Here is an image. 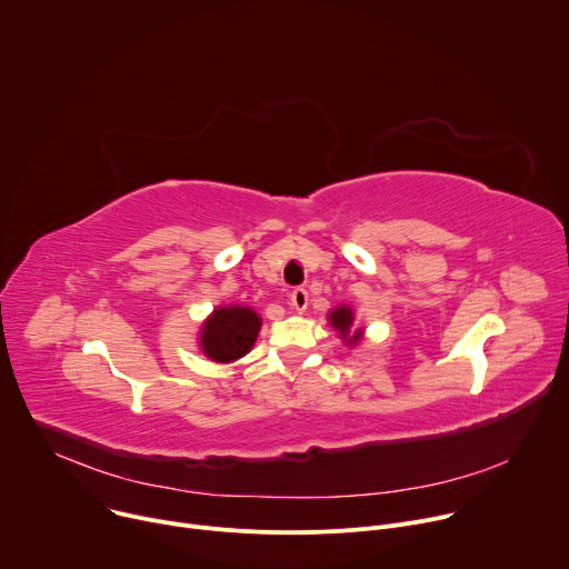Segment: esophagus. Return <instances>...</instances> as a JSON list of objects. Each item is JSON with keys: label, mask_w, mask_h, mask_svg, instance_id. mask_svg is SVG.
Masks as SVG:
<instances>
[{"label": "esophagus", "mask_w": 569, "mask_h": 569, "mask_svg": "<svg viewBox=\"0 0 569 569\" xmlns=\"http://www.w3.org/2000/svg\"><path fill=\"white\" fill-rule=\"evenodd\" d=\"M290 303L297 312H303L308 308V292L303 288H295L290 295Z\"/></svg>", "instance_id": "obj_1"}]
</instances>
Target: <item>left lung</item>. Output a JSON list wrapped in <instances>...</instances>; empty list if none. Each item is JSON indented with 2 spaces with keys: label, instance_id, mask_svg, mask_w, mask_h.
<instances>
[{
  "label": "left lung",
  "instance_id": "left-lung-1",
  "mask_svg": "<svg viewBox=\"0 0 569 569\" xmlns=\"http://www.w3.org/2000/svg\"><path fill=\"white\" fill-rule=\"evenodd\" d=\"M329 317H331L333 327L342 333V338H345L351 347H356V345L360 342V331L353 333V336H349V333H351V323H353V312H351V308L340 306V308H336Z\"/></svg>",
  "mask_w": 569,
  "mask_h": 569
}]
</instances>
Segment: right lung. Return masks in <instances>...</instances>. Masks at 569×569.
<instances>
[{
    "label": "right lung",
    "instance_id": "obj_1",
    "mask_svg": "<svg viewBox=\"0 0 569 569\" xmlns=\"http://www.w3.org/2000/svg\"><path fill=\"white\" fill-rule=\"evenodd\" d=\"M259 329L261 317L252 308H216L213 315L204 321L200 347L216 362H233L252 349Z\"/></svg>",
    "mask_w": 569,
    "mask_h": 569
}]
</instances>
